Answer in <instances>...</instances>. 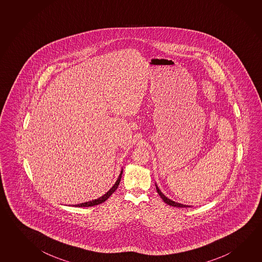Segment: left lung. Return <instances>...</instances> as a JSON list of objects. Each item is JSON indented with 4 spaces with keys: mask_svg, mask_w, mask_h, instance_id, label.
<instances>
[{
    "mask_svg": "<svg viewBox=\"0 0 262 262\" xmlns=\"http://www.w3.org/2000/svg\"><path fill=\"white\" fill-rule=\"evenodd\" d=\"M155 186H156V189H157L158 194L161 195V198H162V200H163L166 204L172 206V207H177V208H190L191 206L181 204V203H177L176 201H172V200H170V199H168L167 196H165V195L162 194V191L159 189V187H158L157 185H155Z\"/></svg>",
    "mask_w": 262,
    "mask_h": 262,
    "instance_id": "obj_1",
    "label": "left lung"
}]
</instances>
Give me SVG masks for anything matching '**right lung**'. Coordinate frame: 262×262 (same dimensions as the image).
I'll return each mask as SVG.
<instances>
[{
  "label": "right lung",
  "mask_w": 262,
  "mask_h": 262,
  "mask_svg": "<svg viewBox=\"0 0 262 262\" xmlns=\"http://www.w3.org/2000/svg\"><path fill=\"white\" fill-rule=\"evenodd\" d=\"M122 174H123V170L121 171L120 172L119 177H118V179H117V181L115 182V184H114V186L110 189L105 195H102V196H100L99 199H97V200H91V201H88V202H85V203H80V204H76L75 205V207H92V206H95V205H99L100 203H102V202H104L105 200H108L111 195H113V193H114V191L117 189V187L119 186L120 181H121V177H122Z\"/></svg>",
  "instance_id": "obj_1"
}]
</instances>
